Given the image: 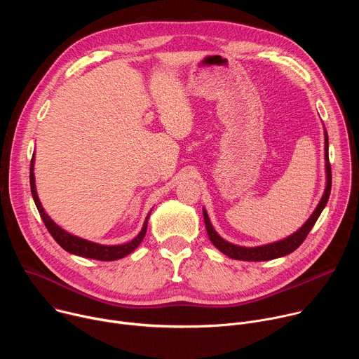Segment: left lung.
Listing matches in <instances>:
<instances>
[{"mask_svg": "<svg viewBox=\"0 0 359 359\" xmlns=\"http://www.w3.org/2000/svg\"><path fill=\"white\" fill-rule=\"evenodd\" d=\"M325 172H327V186H325V191H324V194H323V197H321V200L318 203L317 209L314 210L311 217L304 223V226L299 230H297L295 233H292L287 238H284L281 241L271 243V244L260 245V247H241V245L231 244V243L226 241L224 238H222L216 233L215 227L210 223V219H209L206 210L203 209L204 224H206V230H208L210 241L223 254L229 255L230 259L243 260V262H267V260H274V259H278V257H284V255L292 252L294 250H297L302 244L305 237L309 236V233L314 227L316 222L318 220L321 212L327 206V201L330 198L332 176H331V165H330V159H328V135H327V132H325Z\"/></svg>", "mask_w": 359, "mask_h": 359, "instance_id": "obj_1", "label": "left lung"}]
</instances>
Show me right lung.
<instances>
[{"label": "right lung", "instance_id": "1", "mask_svg": "<svg viewBox=\"0 0 359 359\" xmlns=\"http://www.w3.org/2000/svg\"><path fill=\"white\" fill-rule=\"evenodd\" d=\"M29 184H31V193L35 201V206L39 212V216L45 224V227L48 229V231L50 233V236L54 237V240L68 252L75 254V255H81V257L85 259H93V260H100V262H114V260H119L125 255H128L129 252H132L143 240L144 234H146V229H147V219L149 215L143 223V227L140 230V233L129 243L125 244H119V245H102L97 243H92L88 241L85 238L72 236L71 233L65 231L64 229H61L58 224L54 223V220H50V217L45 213L42 204L38 198L36 194V189H35V177H34V156L31 159V169H29Z\"/></svg>", "mask_w": 359, "mask_h": 359}]
</instances>
